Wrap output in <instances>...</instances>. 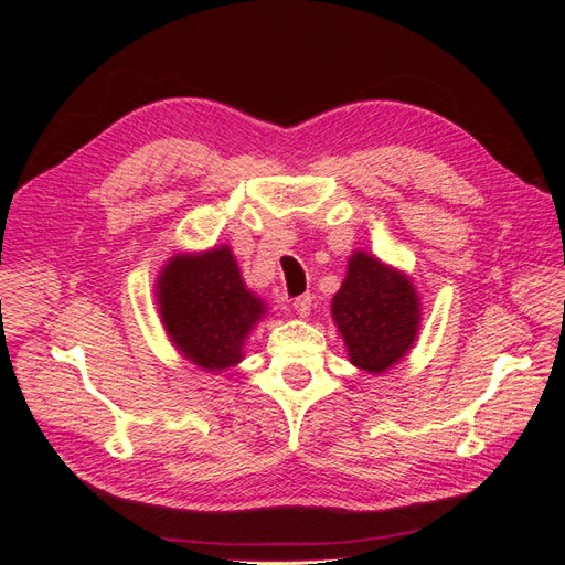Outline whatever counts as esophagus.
Masks as SVG:
<instances>
[{
    "instance_id": "obj_1",
    "label": "esophagus",
    "mask_w": 565,
    "mask_h": 565,
    "mask_svg": "<svg viewBox=\"0 0 565 565\" xmlns=\"http://www.w3.org/2000/svg\"><path fill=\"white\" fill-rule=\"evenodd\" d=\"M311 306H313V297H311V295H301V297H297V299L292 301V309L297 311L299 318L309 316V313H311Z\"/></svg>"
}]
</instances>
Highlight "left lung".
<instances>
[{
	"instance_id": "8db88e82",
	"label": "left lung",
	"mask_w": 565,
	"mask_h": 565,
	"mask_svg": "<svg viewBox=\"0 0 565 565\" xmlns=\"http://www.w3.org/2000/svg\"><path fill=\"white\" fill-rule=\"evenodd\" d=\"M330 311L349 361L370 374L401 363L422 328V299L413 278L365 249L349 256L347 278Z\"/></svg>"
}]
</instances>
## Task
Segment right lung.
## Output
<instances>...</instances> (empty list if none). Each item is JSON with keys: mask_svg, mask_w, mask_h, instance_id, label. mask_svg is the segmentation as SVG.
Here are the masks:
<instances>
[{"mask_svg": "<svg viewBox=\"0 0 565 565\" xmlns=\"http://www.w3.org/2000/svg\"><path fill=\"white\" fill-rule=\"evenodd\" d=\"M156 301L172 347L204 372L241 363L252 330L268 313L228 245L169 256L158 273Z\"/></svg>", "mask_w": 565, "mask_h": 565, "instance_id": "obj_1", "label": "right lung"}]
</instances>
